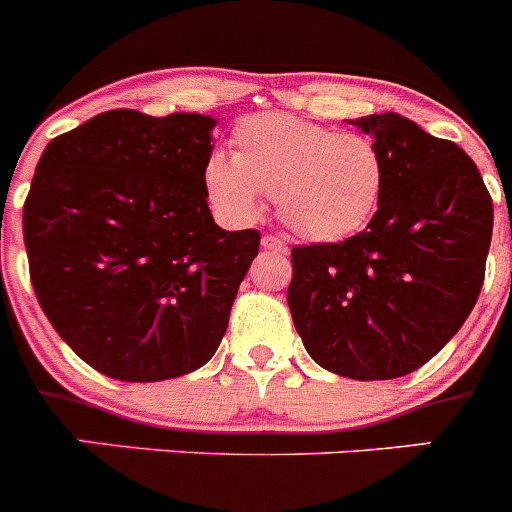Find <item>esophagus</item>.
<instances>
[{"label":"esophagus","instance_id":"34e87169","mask_svg":"<svg viewBox=\"0 0 512 512\" xmlns=\"http://www.w3.org/2000/svg\"><path fill=\"white\" fill-rule=\"evenodd\" d=\"M261 246L269 248V251L287 253V243H284L282 238H277V235H264V238H261Z\"/></svg>","mask_w":512,"mask_h":512}]
</instances>
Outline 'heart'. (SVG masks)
Returning <instances> with one entry per match:
<instances>
[{"label":"heart","instance_id":"b5f03b06","mask_svg":"<svg viewBox=\"0 0 512 512\" xmlns=\"http://www.w3.org/2000/svg\"><path fill=\"white\" fill-rule=\"evenodd\" d=\"M235 153L205 164L212 205L235 223L261 215L274 197L292 233L312 243L343 241L366 228L384 192V156L372 138L338 133L287 115H256L238 125Z\"/></svg>","mask_w":512,"mask_h":512}]
</instances>
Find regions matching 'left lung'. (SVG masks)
Returning a JSON list of instances; mask_svg holds the SVG:
<instances>
[{
    "label": "left lung",
    "instance_id": "obj_1",
    "mask_svg": "<svg viewBox=\"0 0 512 512\" xmlns=\"http://www.w3.org/2000/svg\"><path fill=\"white\" fill-rule=\"evenodd\" d=\"M374 135L384 192L366 230L292 248L287 305L307 354L351 379H395L441 351L485 282L492 197L472 158L395 112Z\"/></svg>",
    "mask_w": 512,
    "mask_h": 512
}]
</instances>
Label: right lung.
Here are the masks:
<instances>
[{"label": "right lung", "mask_w": 512, "mask_h": 512, "mask_svg": "<svg viewBox=\"0 0 512 512\" xmlns=\"http://www.w3.org/2000/svg\"><path fill=\"white\" fill-rule=\"evenodd\" d=\"M215 120L110 110L45 146L22 210L35 297L79 359L120 382L212 359L259 253L207 207Z\"/></svg>", "instance_id": "obj_1"}]
</instances>
